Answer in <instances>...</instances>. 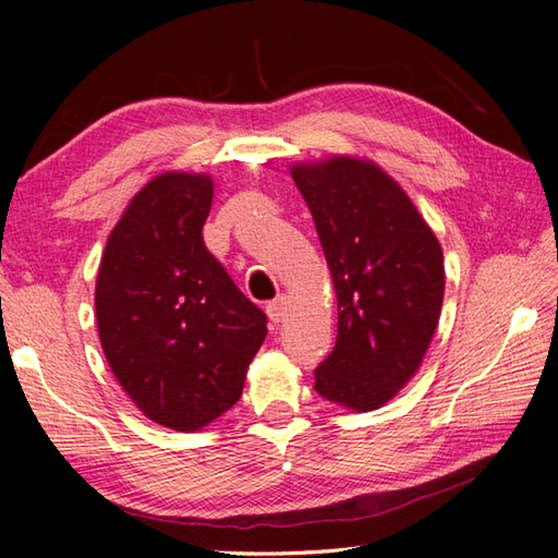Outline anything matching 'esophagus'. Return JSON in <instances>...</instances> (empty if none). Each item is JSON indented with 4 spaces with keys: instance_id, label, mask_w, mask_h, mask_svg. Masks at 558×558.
Wrapping results in <instances>:
<instances>
[{
    "instance_id": "34e87169",
    "label": "esophagus",
    "mask_w": 558,
    "mask_h": 558,
    "mask_svg": "<svg viewBox=\"0 0 558 558\" xmlns=\"http://www.w3.org/2000/svg\"><path fill=\"white\" fill-rule=\"evenodd\" d=\"M283 314H286V295H279L272 302H267V316L272 324H279Z\"/></svg>"
}]
</instances>
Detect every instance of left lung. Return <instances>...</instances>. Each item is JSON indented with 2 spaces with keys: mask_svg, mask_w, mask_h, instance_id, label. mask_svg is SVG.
<instances>
[{
  "mask_svg": "<svg viewBox=\"0 0 558 558\" xmlns=\"http://www.w3.org/2000/svg\"><path fill=\"white\" fill-rule=\"evenodd\" d=\"M337 293V340L314 369L320 398L381 408L412 379L445 298L440 242L377 165L330 158L295 165Z\"/></svg>",
  "mask_w": 558,
  "mask_h": 558,
  "instance_id": "8db88e82",
  "label": "left lung"
}]
</instances>
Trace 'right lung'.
<instances>
[{
  "label": "right lung",
  "mask_w": 558,
  "mask_h": 558,
  "mask_svg": "<svg viewBox=\"0 0 558 558\" xmlns=\"http://www.w3.org/2000/svg\"><path fill=\"white\" fill-rule=\"evenodd\" d=\"M205 174H160L132 197L99 263L95 314L111 373L160 426L197 430L240 400L267 316L202 240Z\"/></svg>",
  "instance_id": "right-lung-1"
}]
</instances>
